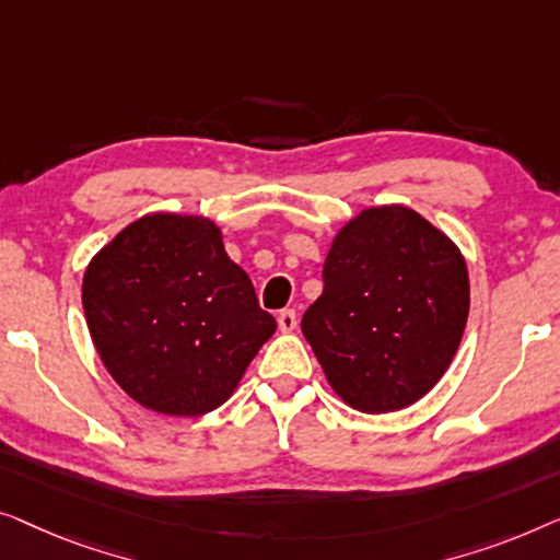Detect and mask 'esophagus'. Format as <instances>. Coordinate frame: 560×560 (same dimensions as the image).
I'll return each instance as SVG.
<instances>
[{
  "label": "esophagus",
  "mask_w": 560,
  "mask_h": 560,
  "mask_svg": "<svg viewBox=\"0 0 560 560\" xmlns=\"http://www.w3.org/2000/svg\"><path fill=\"white\" fill-rule=\"evenodd\" d=\"M277 322H279L281 332H291V329L296 327V312L294 310H283V312H279Z\"/></svg>",
  "instance_id": "1"
}]
</instances>
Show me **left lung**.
<instances>
[{"label": "left lung", "mask_w": 560, "mask_h": 560, "mask_svg": "<svg viewBox=\"0 0 560 560\" xmlns=\"http://www.w3.org/2000/svg\"><path fill=\"white\" fill-rule=\"evenodd\" d=\"M322 279L302 332L345 404L388 413L434 388L469 314L467 264L444 233L404 205L362 210Z\"/></svg>", "instance_id": "1"}]
</instances>
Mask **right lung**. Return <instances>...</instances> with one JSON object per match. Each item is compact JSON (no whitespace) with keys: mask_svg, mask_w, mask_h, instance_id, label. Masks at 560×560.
I'll return each mask as SVG.
<instances>
[{"mask_svg":"<svg viewBox=\"0 0 560 560\" xmlns=\"http://www.w3.org/2000/svg\"><path fill=\"white\" fill-rule=\"evenodd\" d=\"M83 310L114 381L170 416L225 404L277 329L215 223L170 212L139 218L101 248L83 277Z\"/></svg>","mask_w":560,"mask_h":560,"instance_id":"right-lung-1","label":"right lung"}]
</instances>
